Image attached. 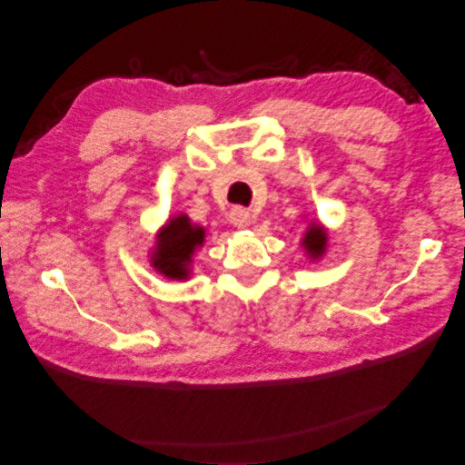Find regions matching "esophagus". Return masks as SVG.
I'll use <instances>...</instances> for the list:
<instances>
[{
    "label": "esophagus",
    "mask_w": 465,
    "mask_h": 465,
    "mask_svg": "<svg viewBox=\"0 0 465 465\" xmlns=\"http://www.w3.org/2000/svg\"><path fill=\"white\" fill-rule=\"evenodd\" d=\"M228 218H231V223L234 226H239V228H247L251 224V212L245 210V208H239V205H237V208L231 210Z\"/></svg>",
    "instance_id": "esophagus-1"
}]
</instances>
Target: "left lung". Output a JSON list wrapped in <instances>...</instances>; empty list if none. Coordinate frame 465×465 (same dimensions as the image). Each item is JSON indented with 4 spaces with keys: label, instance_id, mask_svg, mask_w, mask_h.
<instances>
[{
    "label": "left lung",
    "instance_id": "left-lung-1",
    "mask_svg": "<svg viewBox=\"0 0 465 465\" xmlns=\"http://www.w3.org/2000/svg\"><path fill=\"white\" fill-rule=\"evenodd\" d=\"M302 247L309 253L311 260H319V257L325 253L327 247V234L323 231V226H319L317 223L311 224L302 237Z\"/></svg>",
    "mask_w": 465,
    "mask_h": 465
}]
</instances>
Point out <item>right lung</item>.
<instances>
[{
  "label": "right lung",
  "mask_w": 465,
  "mask_h": 465,
  "mask_svg": "<svg viewBox=\"0 0 465 465\" xmlns=\"http://www.w3.org/2000/svg\"><path fill=\"white\" fill-rule=\"evenodd\" d=\"M205 231L193 226L185 214L173 216L156 234V247L152 251V268L164 278L187 280L192 255L203 245Z\"/></svg>",
  "instance_id": "1"
}]
</instances>
